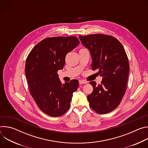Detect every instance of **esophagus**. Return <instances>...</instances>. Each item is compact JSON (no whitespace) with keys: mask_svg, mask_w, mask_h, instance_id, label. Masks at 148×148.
<instances>
[{"mask_svg":"<svg viewBox=\"0 0 148 148\" xmlns=\"http://www.w3.org/2000/svg\"><path fill=\"white\" fill-rule=\"evenodd\" d=\"M79 84H87V81H84V80H79Z\"/></svg>","mask_w":148,"mask_h":148,"instance_id":"34e87169","label":"esophagus"}]
</instances>
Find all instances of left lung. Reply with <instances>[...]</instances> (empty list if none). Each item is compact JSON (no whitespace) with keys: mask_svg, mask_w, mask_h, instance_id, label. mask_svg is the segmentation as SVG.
Here are the masks:
<instances>
[{"mask_svg":"<svg viewBox=\"0 0 148 148\" xmlns=\"http://www.w3.org/2000/svg\"><path fill=\"white\" fill-rule=\"evenodd\" d=\"M79 37L90 51L92 70H98L102 77L98 86L95 81L90 82L94 88L87 97L90 106L98 114H108L118 106L126 91L130 71L127 55L120 42L111 36L95 34Z\"/></svg>","mask_w":148,"mask_h":148,"instance_id":"1","label":"left lung"}]
</instances>
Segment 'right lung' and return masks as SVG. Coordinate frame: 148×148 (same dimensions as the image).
Wrapping results in <instances>:
<instances>
[{
    "mask_svg": "<svg viewBox=\"0 0 148 148\" xmlns=\"http://www.w3.org/2000/svg\"><path fill=\"white\" fill-rule=\"evenodd\" d=\"M79 43L75 36L46 38L36 45L27 57L25 73L30 93L38 108L49 116H60L70 107L78 81L62 84L57 71L64 66L67 54Z\"/></svg>",
    "mask_w": 148,
    "mask_h": 148,
    "instance_id": "1",
    "label": "right lung"
}]
</instances>
